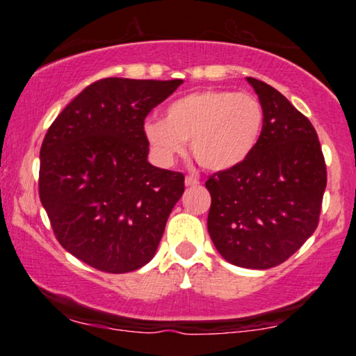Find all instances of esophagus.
Here are the masks:
<instances>
[{
  "label": "esophagus",
  "mask_w": 356,
  "mask_h": 356,
  "mask_svg": "<svg viewBox=\"0 0 356 356\" xmlns=\"http://www.w3.org/2000/svg\"><path fill=\"white\" fill-rule=\"evenodd\" d=\"M184 184H186L188 188H194V186H197V184H199V179L196 177H191V175H188V177L184 178Z\"/></svg>",
  "instance_id": "esophagus-1"
}]
</instances>
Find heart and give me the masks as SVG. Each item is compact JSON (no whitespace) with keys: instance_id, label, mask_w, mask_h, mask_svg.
I'll return each instance as SVG.
<instances>
[{"instance_id":"b5f03b06","label":"heart","mask_w":356,"mask_h":356,"mask_svg":"<svg viewBox=\"0 0 356 356\" xmlns=\"http://www.w3.org/2000/svg\"><path fill=\"white\" fill-rule=\"evenodd\" d=\"M266 111L248 92L202 89L170 102L163 120H145L144 136L155 162L170 167L189 140L193 157L209 172L246 162L264 134Z\"/></svg>"}]
</instances>
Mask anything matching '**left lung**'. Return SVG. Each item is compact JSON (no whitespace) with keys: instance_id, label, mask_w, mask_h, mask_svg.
Returning a JSON list of instances; mask_svg holds the SVG:
<instances>
[{"instance_id":"8db88e82","label":"left lung","mask_w":356,"mask_h":356,"mask_svg":"<svg viewBox=\"0 0 356 356\" xmlns=\"http://www.w3.org/2000/svg\"><path fill=\"white\" fill-rule=\"evenodd\" d=\"M248 82L264 106V134L246 162L209 177L207 230L230 264L270 269L314 233L327 172L311 121L272 86Z\"/></svg>"}]
</instances>
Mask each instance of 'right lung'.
I'll return each instance as SVG.
<instances>
[{
  "label": "right lung",
  "mask_w": 356,
  "mask_h": 356,
  "mask_svg": "<svg viewBox=\"0 0 356 356\" xmlns=\"http://www.w3.org/2000/svg\"><path fill=\"white\" fill-rule=\"evenodd\" d=\"M181 79L106 77L48 128L38 194L60 245L97 270L124 274L152 259L184 193V175L147 162L144 120Z\"/></svg>",
  "instance_id": "1"
}]
</instances>
